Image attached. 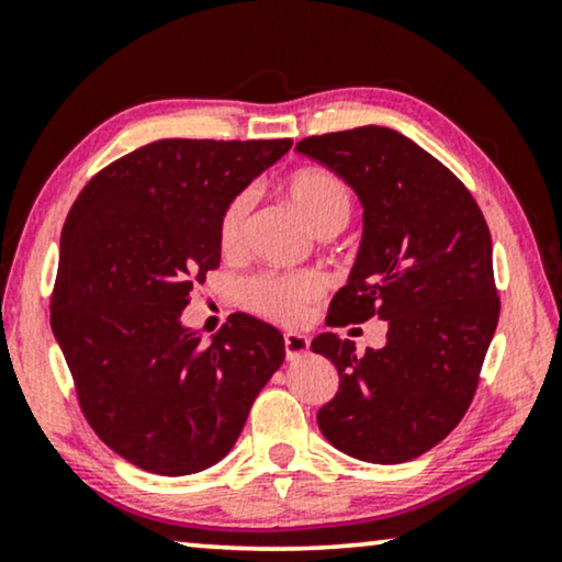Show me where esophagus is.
<instances>
[{
    "label": "esophagus",
    "instance_id": "1",
    "mask_svg": "<svg viewBox=\"0 0 562 562\" xmlns=\"http://www.w3.org/2000/svg\"><path fill=\"white\" fill-rule=\"evenodd\" d=\"M283 350H286V360H296L306 356V350H310V340L299 333H286L283 335Z\"/></svg>",
    "mask_w": 562,
    "mask_h": 562
}]
</instances>
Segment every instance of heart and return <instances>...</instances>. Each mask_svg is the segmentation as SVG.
<instances>
[{
  "mask_svg": "<svg viewBox=\"0 0 562 562\" xmlns=\"http://www.w3.org/2000/svg\"><path fill=\"white\" fill-rule=\"evenodd\" d=\"M283 191L291 206L317 235L329 237L348 225L352 212L350 191L325 168H302L291 176ZM250 210V191L235 194L222 210L217 237L225 252L243 248ZM319 279L314 273H258L243 283V304L258 317L279 322V325H294L304 317L306 306L319 296Z\"/></svg>",
  "mask_w": 562,
  "mask_h": 562,
  "instance_id": "heart-1",
  "label": "heart"
}]
</instances>
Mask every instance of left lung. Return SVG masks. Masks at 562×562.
I'll use <instances>...</instances> for the list:
<instances>
[{
  "instance_id": "left-lung-1",
  "label": "left lung",
  "mask_w": 562,
  "mask_h": 562,
  "mask_svg": "<svg viewBox=\"0 0 562 562\" xmlns=\"http://www.w3.org/2000/svg\"><path fill=\"white\" fill-rule=\"evenodd\" d=\"M304 153L356 189L363 240L327 327L386 319L381 350L322 333L340 389L317 412L322 435L366 463L432 450L471 406L498 322L491 233L465 183L409 137L366 125L312 135Z\"/></svg>"
}]
</instances>
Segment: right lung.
<instances>
[{
	"label": "right lung",
	"instance_id": "1",
	"mask_svg": "<svg viewBox=\"0 0 562 562\" xmlns=\"http://www.w3.org/2000/svg\"><path fill=\"white\" fill-rule=\"evenodd\" d=\"M289 148V137L148 143L102 168L68 212L53 335L91 429L143 471L189 475L225 458L283 363L266 322L229 314L202 345L181 312L220 266L222 210Z\"/></svg>",
	"mask_w": 562,
	"mask_h": 562
}]
</instances>
